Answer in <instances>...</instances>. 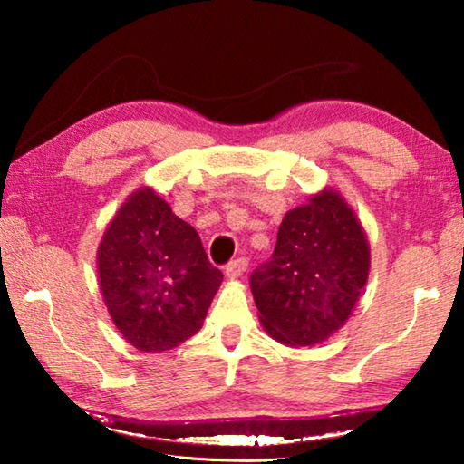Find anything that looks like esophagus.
<instances>
[{"label": "esophagus", "mask_w": 464, "mask_h": 464, "mask_svg": "<svg viewBox=\"0 0 464 464\" xmlns=\"http://www.w3.org/2000/svg\"><path fill=\"white\" fill-rule=\"evenodd\" d=\"M246 270H247V260H246V257H237V260H233V262L225 266V276L227 278H239Z\"/></svg>", "instance_id": "34e87169"}]
</instances>
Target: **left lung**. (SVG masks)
Here are the masks:
<instances>
[{
	"label": "left lung",
	"instance_id": "left-lung-1",
	"mask_svg": "<svg viewBox=\"0 0 464 464\" xmlns=\"http://www.w3.org/2000/svg\"><path fill=\"white\" fill-rule=\"evenodd\" d=\"M371 270L362 225L340 192L325 188L288 210L270 262L249 278L260 321L286 345H315L354 311Z\"/></svg>",
	"mask_w": 464,
	"mask_h": 464
}]
</instances>
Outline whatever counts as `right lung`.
I'll return each instance as SVG.
<instances>
[{"mask_svg":"<svg viewBox=\"0 0 464 464\" xmlns=\"http://www.w3.org/2000/svg\"><path fill=\"white\" fill-rule=\"evenodd\" d=\"M98 278L116 329L151 354L198 334L223 274L194 227L151 188H139L100 241Z\"/></svg>","mask_w":464,"mask_h":464,"instance_id":"1","label":"right lung"}]
</instances>
